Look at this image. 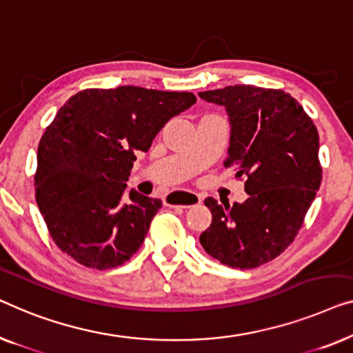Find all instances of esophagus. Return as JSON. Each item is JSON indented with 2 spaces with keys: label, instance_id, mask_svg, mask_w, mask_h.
<instances>
[{
  "label": "esophagus",
  "instance_id": "34e87169",
  "mask_svg": "<svg viewBox=\"0 0 353 353\" xmlns=\"http://www.w3.org/2000/svg\"><path fill=\"white\" fill-rule=\"evenodd\" d=\"M202 197L196 192H188V191H176L168 194L165 199V203L170 207H181V208H188L192 205H197L201 203Z\"/></svg>",
  "mask_w": 353,
  "mask_h": 353
}]
</instances>
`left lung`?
Here are the masks:
<instances>
[{
    "mask_svg": "<svg viewBox=\"0 0 353 353\" xmlns=\"http://www.w3.org/2000/svg\"><path fill=\"white\" fill-rule=\"evenodd\" d=\"M201 99L226 108L231 141L224 167L245 178L243 203L205 199V252L234 269H253L287 250L321 183L319 132L299 101L280 89L228 85Z\"/></svg>",
    "mask_w": 353,
    "mask_h": 353,
    "instance_id": "8db88e82",
    "label": "left lung"
}]
</instances>
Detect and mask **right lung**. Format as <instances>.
Here are the masks:
<instances>
[{"mask_svg":"<svg viewBox=\"0 0 353 353\" xmlns=\"http://www.w3.org/2000/svg\"><path fill=\"white\" fill-rule=\"evenodd\" d=\"M196 103L191 92L122 85L85 89L68 99L38 146L34 191L55 245L85 268L124 264L145 242L162 207L132 189L137 161L173 116Z\"/></svg>","mask_w":353,"mask_h":353,"instance_id":"right-lung-1","label":"right lung"}]
</instances>
